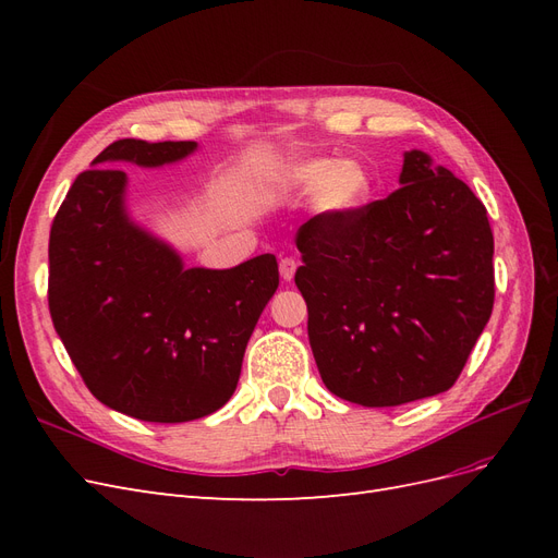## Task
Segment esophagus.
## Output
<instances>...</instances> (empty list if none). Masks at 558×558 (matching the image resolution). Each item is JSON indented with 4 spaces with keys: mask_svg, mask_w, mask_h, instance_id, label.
<instances>
[{
    "mask_svg": "<svg viewBox=\"0 0 558 558\" xmlns=\"http://www.w3.org/2000/svg\"><path fill=\"white\" fill-rule=\"evenodd\" d=\"M295 269H298V263L293 258H281L279 260V275H281L283 281H293Z\"/></svg>",
    "mask_w": 558,
    "mask_h": 558,
    "instance_id": "obj_1",
    "label": "esophagus"
}]
</instances>
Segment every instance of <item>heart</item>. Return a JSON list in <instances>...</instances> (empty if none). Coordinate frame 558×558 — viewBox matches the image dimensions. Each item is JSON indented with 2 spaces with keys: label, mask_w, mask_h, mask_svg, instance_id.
<instances>
[{
  "label": "heart",
  "mask_w": 558,
  "mask_h": 558,
  "mask_svg": "<svg viewBox=\"0 0 558 558\" xmlns=\"http://www.w3.org/2000/svg\"><path fill=\"white\" fill-rule=\"evenodd\" d=\"M258 181L275 195L312 190L310 211L324 221H347L365 209L375 195V174L356 158H295L267 167L258 174Z\"/></svg>",
  "instance_id": "heart-1"
}]
</instances>
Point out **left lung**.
Instances as JSON below:
<instances>
[{
    "label": "left lung",
    "instance_id": "left-lung-1",
    "mask_svg": "<svg viewBox=\"0 0 558 558\" xmlns=\"http://www.w3.org/2000/svg\"><path fill=\"white\" fill-rule=\"evenodd\" d=\"M398 183L347 221L298 230L320 379L363 408L449 391L494 310V234L475 193L418 148Z\"/></svg>",
    "mask_w": 558,
    "mask_h": 558
}]
</instances>
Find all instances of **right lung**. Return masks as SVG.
I'll return each mask as SVG.
<instances>
[{
    "instance_id": "1",
    "label": "right lung",
    "mask_w": 558,
    "mask_h": 558,
    "mask_svg": "<svg viewBox=\"0 0 558 558\" xmlns=\"http://www.w3.org/2000/svg\"><path fill=\"white\" fill-rule=\"evenodd\" d=\"M195 150L197 142L109 144L76 177L48 242L50 318L83 381L107 408L156 424L223 408L279 286L272 253L230 269L185 267L132 218L116 165L156 170Z\"/></svg>"
}]
</instances>
